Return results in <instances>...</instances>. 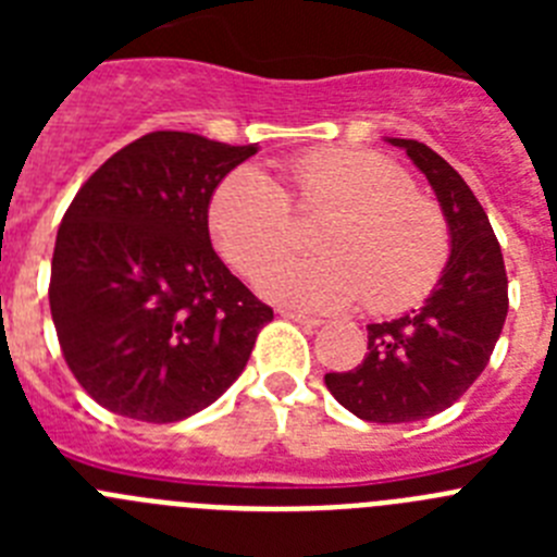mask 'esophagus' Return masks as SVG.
<instances>
[{
  "mask_svg": "<svg viewBox=\"0 0 557 557\" xmlns=\"http://www.w3.org/2000/svg\"><path fill=\"white\" fill-rule=\"evenodd\" d=\"M278 314H282V318H287V321L301 323V326H307V329H318L323 323V321H318V318H309V314H304V312H295V309H278Z\"/></svg>",
  "mask_w": 557,
  "mask_h": 557,
  "instance_id": "1",
  "label": "esophagus"
}]
</instances>
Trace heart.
I'll use <instances>...</instances> for the list:
<instances>
[{"instance_id": "obj_1", "label": "heart", "mask_w": 557, "mask_h": 557, "mask_svg": "<svg viewBox=\"0 0 557 557\" xmlns=\"http://www.w3.org/2000/svg\"><path fill=\"white\" fill-rule=\"evenodd\" d=\"M298 211H329L314 236L321 256H275L293 231L287 195L256 166H239L209 203V228L259 293L295 307L346 309L366 298L373 312L421 301L449 256V225L435 200L412 189L393 159L359 147L304 152L284 166Z\"/></svg>"}]
</instances>
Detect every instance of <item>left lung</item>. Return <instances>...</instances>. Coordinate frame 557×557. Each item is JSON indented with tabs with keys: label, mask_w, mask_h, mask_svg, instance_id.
<instances>
[{
	"label": "left lung",
	"mask_w": 557,
	"mask_h": 557,
	"mask_svg": "<svg viewBox=\"0 0 557 557\" xmlns=\"http://www.w3.org/2000/svg\"><path fill=\"white\" fill-rule=\"evenodd\" d=\"M387 141L435 189L451 253L424 307L368 323L362 366L326 373V387L362 421L410 424L455 405L485 371L508 318V275L488 214L455 166L416 139Z\"/></svg>",
	"instance_id": "left-lung-1"
}]
</instances>
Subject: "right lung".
<instances>
[{"mask_svg": "<svg viewBox=\"0 0 557 557\" xmlns=\"http://www.w3.org/2000/svg\"><path fill=\"white\" fill-rule=\"evenodd\" d=\"M256 150L147 133L63 214L49 309L69 371L106 410L172 424L218 401L248 366L273 309L214 253L209 203Z\"/></svg>", "mask_w": 557, "mask_h": 557, "instance_id": "obj_1", "label": "right lung"}]
</instances>
